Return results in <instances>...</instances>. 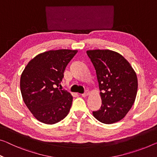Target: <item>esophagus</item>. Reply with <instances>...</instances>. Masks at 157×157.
I'll return each instance as SVG.
<instances>
[{
    "instance_id": "obj_1",
    "label": "esophagus",
    "mask_w": 157,
    "mask_h": 157,
    "mask_svg": "<svg viewBox=\"0 0 157 157\" xmlns=\"http://www.w3.org/2000/svg\"><path fill=\"white\" fill-rule=\"evenodd\" d=\"M89 94H90V92H86L85 93L82 94L81 96H82V97H87V96H88Z\"/></svg>"
}]
</instances>
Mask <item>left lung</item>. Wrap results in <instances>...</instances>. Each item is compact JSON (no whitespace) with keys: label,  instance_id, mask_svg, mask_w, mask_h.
<instances>
[{"label":"left lung","instance_id":"obj_1","mask_svg":"<svg viewBox=\"0 0 157 157\" xmlns=\"http://www.w3.org/2000/svg\"><path fill=\"white\" fill-rule=\"evenodd\" d=\"M97 72L101 106L93 111L96 119L105 124L120 121L134 104L137 92L136 72L120 53L109 50H89Z\"/></svg>","mask_w":157,"mask_h":157}]
</instances>
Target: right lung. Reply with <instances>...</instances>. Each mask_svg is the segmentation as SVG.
<instances>
[{"label":"right lung","mask_w":157,"mask_h":157,"mask_svg":"<svg viewBox=\"0 0 157 157\" xmlns=\"http://www.w3.org/2000/svg\"><path fill=\"white\" fill-rule=\"evenodd\" d=\"M77 53V50L59 49L39 53L28 63L21 75L23 101L40 122L52 125L68 114L72 96L58 87L65 67Z\"/></svg>","instance_id":"add662e5"}]
</instances>
